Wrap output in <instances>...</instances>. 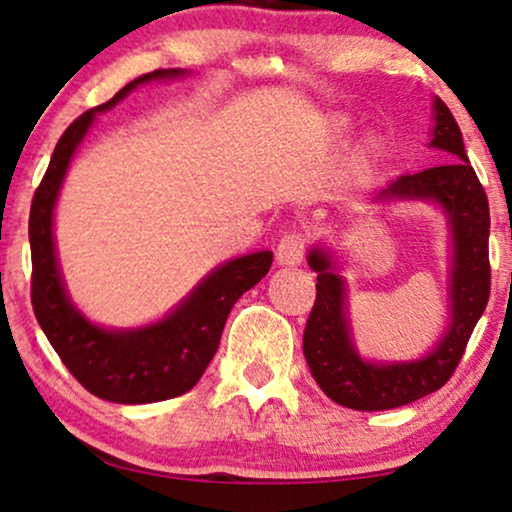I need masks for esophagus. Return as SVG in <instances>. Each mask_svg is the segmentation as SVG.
Segmentation results:
<instances>
[{
    "mask_svg": "<svg viewBox=\"0 0 512 512\" xmlns=\"http://www.w3.org/2000/svg\"><path fill=\"white\" fill-rule=\"evenodd\" d=\"M305 258V235L303 233H291L286 235L277 247V263L282 268H296L303 263Z\"/></svg>",
    "mask_w": 512,
    "mask_h": 512,
    "instance_id": "34e87169",
    "label": "esophagus"
}]
</instances>
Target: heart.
Segmentation results:
<instances>
[{"instance_id":"obj_1","label":"heart","mask_w":512,"mask_h":512,"mask_svg":"<svg viewBox=\"0 0 512 512\" xmlns=\"http://www.w3.org/2000/svg\"><path fill=\"white\" fill-rule=\"evenodd\" d=\"M349 128H352V123H349V118L345 116H335L331 121V135L333 139H342L349 132ZM382 153V146L377 139H370V142H366V146L359 151V165L363 167V170H368V167H373L377 163V158H380Z\"/></svg>"}]
</instances>
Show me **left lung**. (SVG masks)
<instances>
[{"label": "left lung", "instance_id": "left-lung-1", "mask_svg": "<svg viewBox=\"0 0 512 512\" xmlns=\"http://www.w3.org/2000/svg\"><path fill=\"white\" fill-rule=\"evenodd\" d=\"M429 149L450 163L401 174L375 193L373 205L426 202L447 223V326L436 345L408 361H377L356 349L349 319L345 261L328 240L314 242L307 263L317 272V300L303 335L305 361L321 391L352 410L375 412L408 405L450 380L489 298V205L468 163L452 111L433 97Z\"/></svg>", "mask_w": 512, "mask_h": 512}]
</instances>
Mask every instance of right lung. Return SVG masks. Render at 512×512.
I'll list each match as a JSON object with an SVG mask.
<instances>
[{"label": "right lung", "instance_id": "add662e5", "mask_svg": "<svg viewBox=\"0 0 512 512\" xmlns=\"http://www.w3.org/2000/svg\"><path fill=\"white\" fill-rule=\"evenodd\" d=\"M188 69H156L137 76L109 102L86 111L65 130L34 193L30 209L32 307L62 363L90 394L111 403L167 401L195 387L214 359L237 298L268 275L272 251H251L207 272L172 310L149 324L116 328L88 319L69 296L55 247V207L69 165L97 116L151 81L184 79Z\"/></svg>", "mask_w": 512, "mask_h": 512}]
</instances>
